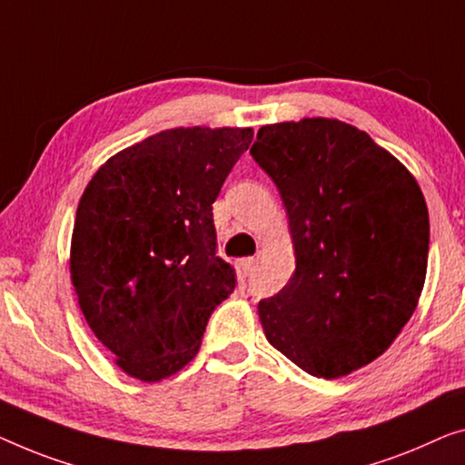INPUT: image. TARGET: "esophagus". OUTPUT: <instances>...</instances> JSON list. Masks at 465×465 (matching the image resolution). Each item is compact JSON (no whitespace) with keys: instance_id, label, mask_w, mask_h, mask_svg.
I'll list each match as a JSON object with an SVG mask.
<instances>
[{"instance_id":"1","label":"esophagus","mask_w":465,"mask_h":465,"mask_svg":"<svg viewBox=\"0 0 465 465\" xmlns=\"http://www.w3.org/2000/svg\"><path fill=\"white\" fill-rule=\"evenodd\" d=\"M256 267V259H244L242 261V272H244L246 275H251L254 272Z\"/></svg>"}]
</instances>
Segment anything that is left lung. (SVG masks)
Segmentation results:
<instances>
[{"label": "left lung", "instance_id": "left-lung-1", "mask_svg": "<svg viewBox=\"0 0 465 465\" xmlns=\"http://www.w3.org/2000/svg\"><path fill=\"white\" fill-rule=\"evenodd\" d=\"M251 154L288 211L296 269L259 302L269 344L311 376L341 378L394 342L424 290L430 221L418 182L338 119L262 124Z\"/></svg>", "mask_w": 465, "mask_h": 465}]
</instances>
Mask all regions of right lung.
<instances>
[{
	"label": "right lung",
	"mask_w": 465,
	"mask_h": 465,
	"mask_svg": "<svg viewBox=\"0 0 465 465\" xmlns=\"http://www.w3.org/2000/svg\"><path fill=\"white\" fill-rule=\"evenodd\" d=\"M251 127H177L116 152L79 200L71 280L89 330L142 382L183 370L233 292L213 203Z\"/></svg>",
	"instance_id": "obj_1"
}]
</instances>
